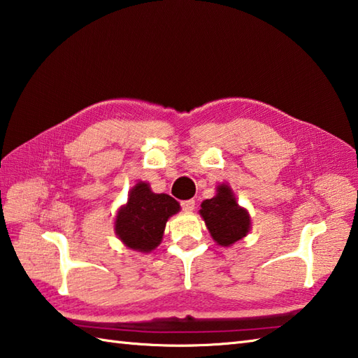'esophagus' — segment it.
I'll return each instance as SVG.
<instances>
[{"mask_svg":"<svg viewBox=\"0 0 358 358\" xmlns=\"http://www.w3.org/2000/svg\"><path fill=\"white\" fill-rule=\"evenodd\" d=\"M180 206H182V210H184V211H193V210H194V206H196V202H194V199L182 201Z\"/></svg>","mask_w":358,"mask_h":358,"instance_id":"esophagus-1","label":"esophagus"}]
</instances>
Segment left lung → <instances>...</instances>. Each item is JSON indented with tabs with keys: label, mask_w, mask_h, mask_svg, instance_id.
Wrapping results in <instances>:
<instances>
[{
	"label": "left lung",
	"mask_w": 358,
	"mask_h": 358,
	"mask_svg": "<svg viewBox=\"0 0 358 358\" xmlns=\"http://www.w3.org/2000/svg\"><path fill=\"white\" fill-rule=\"evenodd\" d=\"M199 215L211 238L221 247H230L249 235L252 220L249 211L241 207L230 185L220 184L216 194L201 203Z\"/></svg>",
	"instance_id": "1"
}]
</instances>
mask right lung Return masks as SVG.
I'll list each match as a JSON object with an SVG mask.
<instances>
[{
	"label": "right lung",
	"instance_id": "right-lung-1",
	"mask_svg": "<svg viewBox=\"0 0 358 358\" xmlns=\"http://www.w3.org/2000/svg\"><path fill=\"white\" fill-rule=\"evenodd\" d=\"M179 210V202L170 194L155 193L148 182L141 180L115 215V235L128 249L150 253L162 241L166 221Z\"/></svg>",
	"mask_w": 358,
	"mask_h": 358
}]
</instances>
